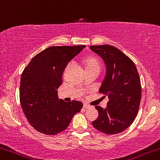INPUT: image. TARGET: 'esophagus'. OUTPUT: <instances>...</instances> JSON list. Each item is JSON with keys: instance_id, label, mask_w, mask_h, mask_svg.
Masks as SVG:
<instances>
[{"instance_id": "1", "label": "esophagus", "mask_w": 160, "mask_h": 160, "mask_svg": "<svg viewBox=\"0 0 160 160\" xmlns=\"http://www.w3.org/2000/svg\"><path fill=\"white\" fill-rule=\"evenodd\" d=\"M90 107L87 104H83V108H85V109H88V108H89Z\"/></svg>"}]
</instances>
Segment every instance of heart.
Wrapping results in <instances>:
<instances>
[{
    "instance_id": "obj_1",
    "label": "heart",
    "mask_w": 160,
    "mask_h": 160,
    "mask_svg": "<svg viewBox=\"0 0 160 160\" xmlns=\"http://www.w3.org/2000/svg\"><path fill=\"white\" fill-rule=\"evenodd\" d=\"M72 61L68 62L67 66H66V69H68L72 65ZM84 64L87 72H88V71H98L99 72L101 68V63L97 57H94V56H88V57L85 58Z\"/></svg>"
}]
</instances>
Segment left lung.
<instances>
[{
  "mask_svg": "<svg viewBox=\"0 0 160 160\" xmlns=\"http://www.w3.org/2000/svg\"><path fill=\"white\" fill-rule=\"evenodd\" d=\"M107 66V73L99 92L109 98L107 108L96 106L99 117L92 124L106 134L121 133L136 118L142 97V86L137 67L129 58L113 46H91Z\"/></svg>",
  "mask_w": 160,
  "mask_h": 160,
  "instance_id": "obj_1",
  "label": "left lung"
}]
</instances>
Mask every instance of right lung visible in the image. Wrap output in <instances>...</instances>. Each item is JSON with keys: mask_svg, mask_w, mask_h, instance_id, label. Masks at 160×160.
I'll list each match as a JSON object with an SVG mask.
<instances>
[{"mask_svg": "<svg viewBox=\"0 0 160 160\" xmlns=\"http://www.w3.org/2000/svg\"><path fill=\"white\" fill-rule=\"evenodd\" d=\"M85 46H51L32 58L21 74L20 102L32 127L40 133L56 135L64 131L83 104L65 102L58 97L68 63Z\"/></svg>", "mask_w": 160, "mask_h": 160, "instance_id": "add662e5", "label": "right lung"}]
</instances>
